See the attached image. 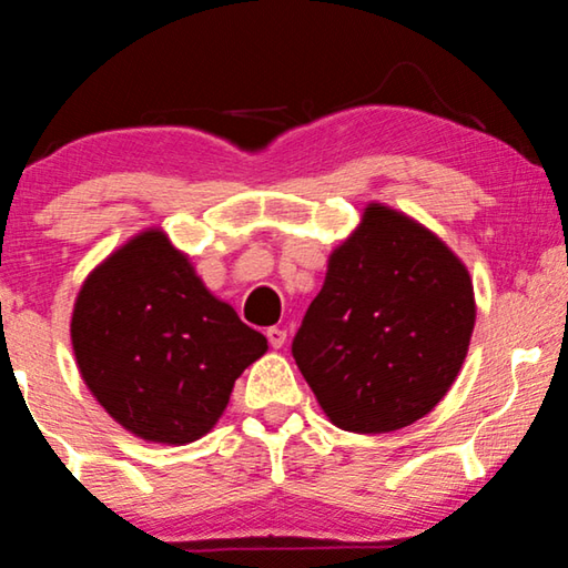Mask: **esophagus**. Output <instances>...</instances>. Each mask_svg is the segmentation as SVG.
<instances>
[{"mask_svg": "<svg viewBox=\"0 0 568 568\" xmlns=\"http://www.w3.org/2000/svg\"><path fill=\"white\" fill-rule=\"evenodd\" d=\"M266 336H268V344L274 348H282L286 344V331L282 328H268Z\"/></svg>", "mask_w": 568, "mask_h": 568, "instance_id": "obj_1", "label": "esophagus"}]
</instances>
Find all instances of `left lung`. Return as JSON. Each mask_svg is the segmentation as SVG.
Returning a JSON list of instances; mask_svg holds the SVG:
<instances>
[{"label":"left lung","mask_w":568,"mask_h":568,"mask_svg":"<svg viewBox=\"0 0 568 568\" xmlns=\"http://www.w3.org/2000/svg\"><path fill=\"white\" fill-rule=\"evenodd\" d=\"M473 325V278L453 247L400 209L369 201L331 251L292 354L333 426L385 434L445 398Z\"/></svg>","instance_id":"obj_1"}]
</instances>
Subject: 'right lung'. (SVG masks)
Masks as SVG:
<instances>
[{"mask_svg":"<svg viewBox=\"0 0 568 568\" xmlns=\"http://www.w3.org/2000/svg\"><path fill=\"white\" fill-rule=\"evenodd\" d=\"M69 336L105 414L139 439L175 447L214 429L235 379L268 352L162 227L139 230L84 276Z\"/></svg>","mask_w":568,"mask_h":568,"instance_id":"1","label":"right lung"}]
</instances>
